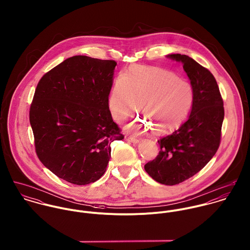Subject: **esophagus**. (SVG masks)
Listing matches in <instances>:
<instances>
[{
	"mask_svg": "<svg viewBox=\"0 0 250 250\" xmlns=\"http://www.w3.org/2000/svg\"><path fill=\"white\" fill-rule=\"evenodd\" d=\"M126 140H127L129 143H134V144H137V143H140V141H139L138 139L133 138V137H128Z\"/></svg>",
	"mask_w": 250,
	"mask_h": 250,
	"instance_id": "esophagus-1",
	"label": "esophagus"
}]
</instances>
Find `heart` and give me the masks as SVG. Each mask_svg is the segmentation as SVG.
Listing matches in <instances>:
<instances>
[{
  "mask_svg": "<svg viewBox=\"0 0 250 250\" xmlns=\"http://www.w3.org/2000/svg\"><path fill=\"white\" fill-rule=\"evenodd\" d=\"M138 102L144 118L132 123L131 130L144 133L154 128L165 133L184 121L193 102V90L172 72L135 65L115 79L108 107L113 118L122 122L136 110Z\"/></svg>",
  "mask_w": 250,
  "mask_h": 250,
  "instance_id": "b5f03b06",
  "label": "heart"
}]
</instances>
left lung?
Returning a JSON list of instances; mask_svg holds the SVG:
<instances>
[{"label": "left lung", "mask_w": 250, "mask_h": 250, "mask_svg": "<svg viewBox=\"0 0 250 250\" xmlns=\"http://www.w3.org/2000/svg\"><path fill=\"white\" fill-rule=\"evenodd\" d=\"M167 57L183 64L193 90V102L188 120L158 141L161 151L144 169L155 181L173 186L192 177L214 157L220 143L224 107L211 72L188 56Z\"/></svg>", "instance_id": "8db88e82"}]
</instances>
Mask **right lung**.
Returning a JSON list of instances; mask_svg holds the SVG:
<instances>
[{"label":"right lung","instance_id":"1","mask_svg":"<svg viewBox=\"0 0 250 250\" xmlns=\"http://www.w3.org/2000/svg\"><path fill=\"white\" fill-rule=\"evenodd\" d=\"M115 66L74 56L40 79L30 122L38 159L59 178L94 183L106 171L111 143L124 139L108 107Z\"/></svg>","mask_w":250,"mask_h":250}]
</instances>
